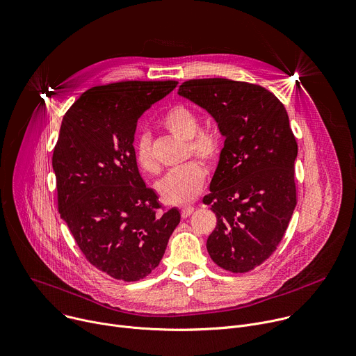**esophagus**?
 <instances>
[{
    "label": "esophagus",
    "mask_w": 356,
    "mask_h": 356,
    "mask_svg": "<svg viewBox=\"0 0 356 356\" xmlns=\"http://www.w3.org/2000/svg\"><path fill=\"white\" fill-rule=\"evenodd\" d=\"M193 210H195V209H193L192 206H185V207L181 209V216H182L184 219H186V218H189V216L192 215Z\"/></svg>",
    "instance_id": "esophagus-1"
}]
</instances>
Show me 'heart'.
<instances>
[{
  "label": "heart",
  "instance_id": "1",
  "mask_svg": "<svg viewBox=\"0 0 356 356\" xmlns=\"http://www.w3.org/2000/svg\"><path fill=\"white\" fill-rule=\"evenodd\" d=\"M160 122L168 133L185 141L184 160L193 156L209 165L219 161L223 152L222 133L211 126L199 127V118L189 106L182 104L170 106ZM136 161L141 170L149 174H157L160 171L152 137L147 133L141 134L136 141ZM204 177L203 165L192 160L170 172L157 185V189L165 202L185 203L200 192Z\"/></svg>",
  "mask_w": 356,
  "mask_h": 356
}]
</instances>
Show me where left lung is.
<instances>
[{
  "label": "left lung",
  "mask_w": 356,
  "mask_h": 356,
  "mask_svg": "<svg viewBox=\"0 0 356 356\" xmlns=\"http://www.w3.org/2000/svg\"><path fill=\"white\" fill-rule=\"evenodd\" d=\"M178 94L204 108L226 136L203 197L218 219L207 252L229 272H248L275 252L298 203L288 112L266 88L229 79L189 80Z\"/></svg>",
  "instance_id": "8db88e82"
}]
</instances>
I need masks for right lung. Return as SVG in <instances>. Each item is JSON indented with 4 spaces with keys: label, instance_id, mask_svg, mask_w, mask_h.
Wrapping results in <instances>:
<instances>
[{
    "label": "right lung",
    "instance_id": "1",
    "mask_svg": "<svg viewBox=\"0 0 356 356\" xmlns=\"http://www.w3.org/2000/svg\"><path fill=\"white\" fill-rule=\"evenodd\" d=\"M178 81H120L86 91L65 112L51 165L57 207L87 261L124 282L156 269L181 220L141 178L138 118Z\"/></svg>",
    "mask_w": 356,
    "mask_h": 356
}]
</instances>
